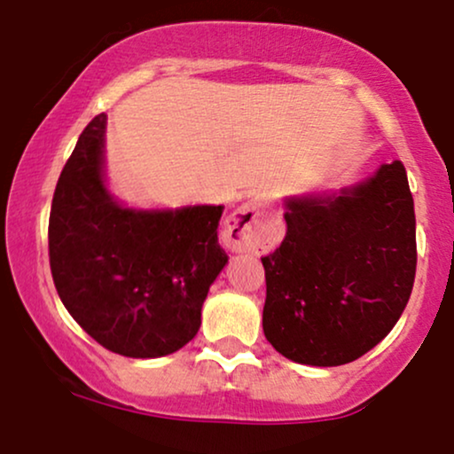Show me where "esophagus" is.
<instances>
[{
	"instance_id": "34e87169",
	"label": "esophagus",
	"mask_w": 454,
	"mask_h": 454,
	"mask_svg": "<svg viewBox=\"0 0 454 454\" xmlns=\"http://www.w3.org/2000/svg\"><path fill=\"white\" fill-rule=\"evenodd\" d=\"M281 237V222L272 215V204L263 195L244 201L223 222V241L231 250H268Z\"/></svg>"
}]
</instances>
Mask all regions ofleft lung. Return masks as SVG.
I'll use <instances>...</instances> for the list:
<instances>
[{"instance_id": "obj_1", "label": "left lung", "mask_w": 454, "mask_h": 454, "mask_svg": "<svg viewBox=\"0 0 454 454\" xmlns=\"http://www.w3.org/2000/svg\"><path fill=\"white\" fill-rule=\"evenodd\" d=\"M287 235L263 256V333L287 360L338 367L373 349L409 303L415 206L400 160L338 191L290 195Z\"/></svg>"}]
</instances>
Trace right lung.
<instances>
[{
	"mask_svg": "<svg viewBox=\"0 0 454 454\" xmlns=\"http://www.w3.org/2000/svg\"><path fill=\"white\" fill-rule=\"evenodd\" d=\"M100 114L79 136L50 210V268L72 318L127 358H162L193 340L228 263L223 206L136 208L109 191Z\"/></svg>",
	"mask_w": 454,
	"mask_h": 454,
	"instance_id": "add662e5",
	"label": "right lung"
}]
</instances>
